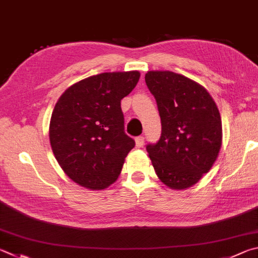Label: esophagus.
Here are the masks:
<instances>
[{
  "label": "esophagus",
  "instance_id": "obj_1",
  "mask_svg": "<svg viewBox=\"0 0 258 258\" xmlns=\"http://www.w3.org/2000/svg\"><path fill=\"white\" fill-rule=\"evenodd\" d=\"M135 144H137L138 148H142L144 144V138L143 137H138L135 139Z\"/></svg>",
  "mask_w": 258,
  "mask_h": 258
}]
</instances>
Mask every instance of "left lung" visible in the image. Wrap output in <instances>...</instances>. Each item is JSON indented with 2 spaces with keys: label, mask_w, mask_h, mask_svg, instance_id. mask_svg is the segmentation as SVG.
I'll return each instance as SVG.
<instances>
[{
  "label": "left lung",
  "mask_w": 258,
  "mask_h": 258,
  "mask_svg": "<svg viewBox=\"0 0 258 258\" xmlns=\"http://www.w3.org/2000/svg\"><path fill=\"white\" fill-rule=\"evenodd\" d=\"M161 137L147 151L157 176L172 189H186L210 171L222 144L221 116L207 89L181 74L149 71Z\"/></svg>",
  "instance_id": "1"
}]
</instances>
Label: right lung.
Here are the masks:
<instances>
[{"instance_id": "add662e5", "label": "right lung", "mask_w": 258, "mask_h": 258, "mask_svg": "<svg viewBox=\"0 0 258 258\" xmlns=\"http://www.w3.org/2000/svg\"><path fill=\"white\" fill-rule=\"evenodd\" d=\"M140 72H106L74 83L56 102L49 141L63 171L88 189L116 181L135 142L124 132L120 100L139 82Z\"/></svg>"}]
</instances>
